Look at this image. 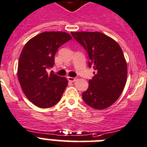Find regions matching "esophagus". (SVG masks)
Wrapping results in <instances>:
<instances>
[{
    "label": "esophagus",
    "instance_id": "obj_1",
    "mask_svg": "<svg viewBox=\"0 0 147 147\" xmlns=\"http://www.w3.org/2000/svg\"><path fill=\"white\" fill-rule=\"evenodd\" d=\"M67 80H69L70 82H74L76 81V78H74V77H67Z\"/></svg>",
    "mask_w": 147,
    "mask_h": 147
}]
</instances>
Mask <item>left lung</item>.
<instances>
[{"instance_id": "obj_1", "label": "left lung", "mask_w": 147, "mask_h": 147, "mask_svg": "<svg viewBox=\"0 0 147 147\" xmlns=\"http://www.w3.org/2000/svg\"><path fill=\"white\" fill-rule=\"evenodd\" d=\"M86 50L89 67L95 70L89 87L82 94L85 103L96 110L109 107L120 97L127 77L122 49L111 37L100 32H71Z\"/></svg>"}]
</instances>
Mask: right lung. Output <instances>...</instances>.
I'll use <instances>...</instances> for the list:
<instances>
[{
    "label": "right lung",
    "mask_w": 147,
    "mask_h": 147,
    "mask_svg": "<svg viewBox=\"0 0 147 147\" xmlns=\"http://www.w3.org/2000/svg\"><path fill=\"white\" fill-rule=\"evenodd\" d=\"M72 39L62 31L43 32L30 39L23 48L18 62V76L27 99L40 108L53 107L60 101L67 80L47 70L54 64L58 48Z\"/></svg>",
    "instance_id": "add662e5"
}]
</instances>
